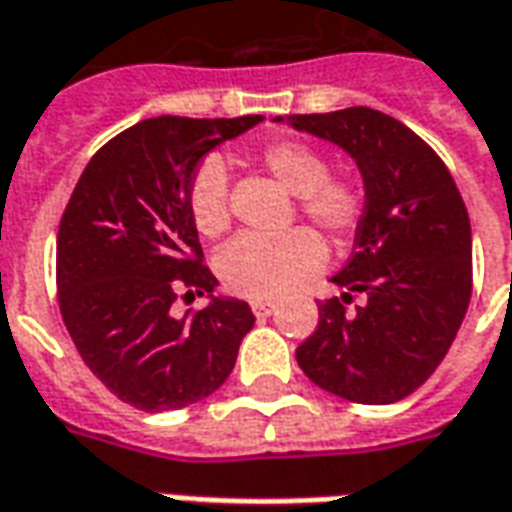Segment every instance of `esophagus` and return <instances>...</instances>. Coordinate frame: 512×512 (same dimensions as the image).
Returning a JSON list of instances; mask_svg holds the SVG:
<instances>
[{"instance_id":"esophagus-1","label":"esophagus","mask_w":512,"mask_h":512,"mask_svg":"<svg viewBox=\"0 0 512 512\" xmlns=\"http://www.w3.org/2000/svg\"><path fill=\"white\" fill-rule=\"evenodd\" d=\"M250 308H253V314H256V317H270V314L275 311V300H253Z\"/></svg>"}]
</instances>
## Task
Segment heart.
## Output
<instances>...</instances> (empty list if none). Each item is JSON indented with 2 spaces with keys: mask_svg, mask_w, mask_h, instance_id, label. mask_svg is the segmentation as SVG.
I'll list each match as a JSON object with an SVG mask.
<instances>
[{
  "mask_svg": "<svg viewBox=\"0 0 512 512\" xmlns=\"http://www.w3.org/2000/svg\"><path fill=\"white\" fill-rule=\"evenodd\" d=\"M262 165L286 192L297 195L300 215L333 239L353 237L364 215V192L353 179L331 176V165L306 143H273L262 151ZM187 209L195 231L206 239L223 237L231 226L228 170L220 157L204 159L187 187ZM325 242L311 228H292L273 237L245 234L217 259V273L228 292L253 300H273L325 264Z\"/></svg>",
  "mask_w": 512,
  "mask_h": 512,
  "instance_id": "heart-1",
  "label": "heart"
}]
</instances>
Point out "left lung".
<instances>
[{
  "mask_svg": "<svg viewBox=\"0 0 512 512\" xmlns=\"http://www.w3.org/2000/svg\"><path fill=\"white\" fill-rule=\"evenodd\" d=\"M286 123L344 148L366 195L353 256L331 278L342 297L320 303L317 331L297 347V364L342 400H405L444 361L469 308L466 204L436 151L386 112L347 107ZM355 291L367 303L350 312Z\"/></svg>",
  "mask_w": 512,
  "mask_h": 512,
  "instance_id": "left-lung-1",
  "label": "left lung"
}]
</instances>
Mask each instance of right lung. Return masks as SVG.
<instances>
[{"mask_svg":"<svg viewBox=\"0 0 512 512\" xmlns=\"http://www.w3.org/2000/svg\"><path fill=\"white\" fill-rule=\"evenodd\" d=\"M262 121L134 123L93 154L71 192L57 231L60 314L90 372L137 411H179L220 389L256 322L245 300L215 297L187 187L212 148ZM181 291L210 306L173 318Z\"/></svg>","mask_w":512,"mask_h":512,"instance_id":"right-lung-1","label":"right lung"}]
</instances>
